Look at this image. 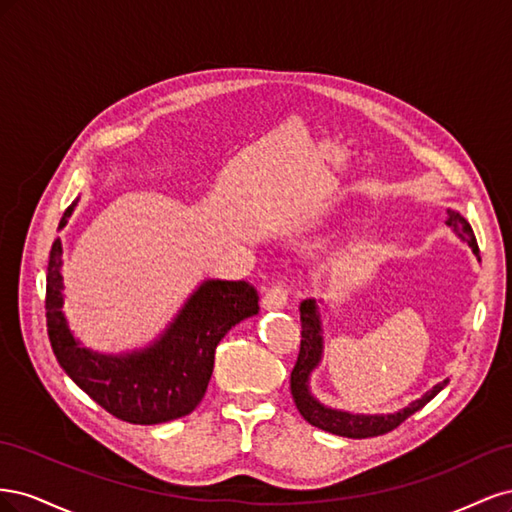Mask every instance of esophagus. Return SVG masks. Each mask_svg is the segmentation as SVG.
Listing matches in <instances>:
<instances>
[{
	"label": "esophagus",
	"instance_id": "34e87169",
	"mask_svg": "<svg viewBox=\"0 0 512 512\" xmlns=\"http://www.w3.org/2000/svg\"><path fill=\"white\" fill-rule=\"evenodd\" d=\"M288 294H290V288L284 282H277L267 290L265 299H262V307H265V309H280L288 303Z\"/></svg>",
	"mask_w": 512,
	"mask_h": 512
}]
</instances>
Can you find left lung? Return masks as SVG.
Here are the masks:
<instances>
[{
    "label": "left lung",
    "instance_id": "obj_1",
    "mask_svg": "<svg viewBox=\"0 0 512 512\" xmlns=\"http://www.w3.org/2000/svg\"><path fill=\"white\" fill-rule=\"evenodd\" d=\"M446 226H451L457 237L463 241H468L472 247V252L480 260L478 254V243L474 237V230L470 222L463 218L457 211H446ZM301 350L297 356V363H294V369L290 374V391L292 399L297 404V410L309 425H314L318 429H324L329 433H335V436H344V438H374L382 436V433H389L395 427L406 421L408 416L421 410L425 404L436 397L448 380H442L440 384L433 386L431 391H427L421 399L412 401V404L404 410H399L395 414H350L342 410H333L322 406L320 401L309 393V376L312 371L318 367L322 359V320L318 314V305L314 299H305L301 303Z\"/></svg>",
    "mask_w": 512,
    "mask_h": 512
}]
</instances>
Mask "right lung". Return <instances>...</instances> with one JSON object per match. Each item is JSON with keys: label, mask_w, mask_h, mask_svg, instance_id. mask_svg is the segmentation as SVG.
I'll list each match as a JSON object with an SVG mask.
<instances>
[{"label": "right lung", "mask_w": 512, "mask_h": 512, "mask_svg": "<svg viewBox=\"0 0 512 512\" xmlns=\"http://www.w3.org/2000/svg\"><path fill=\"white\" fill-rule=\"evenodd\" d=\"M74 207L76 200L59 230ZM44 307L46 331L61 369L106 412L134 425H158L190 414L205 397L220 339L260 309L252 284L207 280L151 346L115 356L87 350L76 342L61 312V239L51 247Z\"/></svg>", "instance_id": "right-lung-1"}]
</instances>
